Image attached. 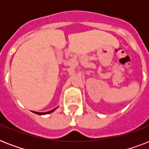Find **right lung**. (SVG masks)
<instances>
[{
    "instance_id": "1",
    "label": "right lung",
    "mask_w": 149,
    "mask_h": 149,
    "mask_svg": "<svg viewBox=\"0 0 149 149\" xmlns=\"http://www.w3.org/2000/svg\"><path fill=\"white\" fill-rule=\"evenodd\" d=\"M57 107H56V108H57ZM56 108L53 109V110H52V111H47V112H43V113L36 112V111H32V112H33V113H36V114H38V115H45V114H48V113H52V112H53V111H55Z\"/></svg>"
}]
</instances>
